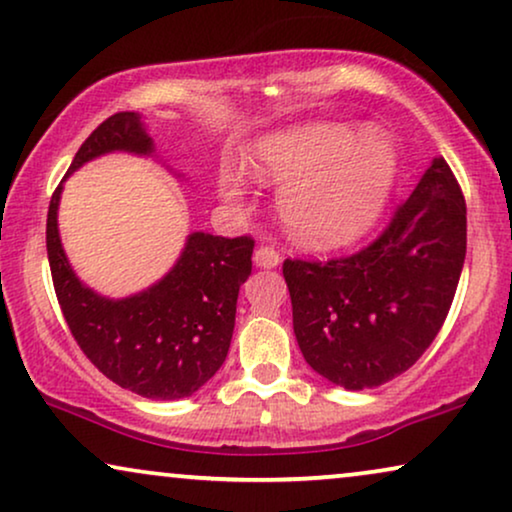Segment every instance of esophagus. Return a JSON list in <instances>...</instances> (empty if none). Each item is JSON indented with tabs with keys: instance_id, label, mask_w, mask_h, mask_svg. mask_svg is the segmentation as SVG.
I'll use <instances>...</instances> for the list:
<instances>
[{
	"instance_id": "esophagus-1",
	"label": "esophagus",
	"mask_w": 512,
	"mask_h": 512,
	"mask_svg": "<svg viewBox=\"0 0 512 512\" xmlns=\"http://www.w3.org/2000/svg\"><path fill=\"white\" fill-rule=\"evenodd\" d=\"M278 262H281V255H278V250L271 248V245H260V248L255 250V264L260 269H274L278 267Z\"/></svg>"
}]
</instances>
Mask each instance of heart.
I'll list each match as a JSON object with an SVG mask.
<instances>
[{"label":"heart","mask_w":512,"mask_h":512,"mask_svg":"<svg viewBox=\"0 0 512 512\" xmlns=\"http://www.w3.org/2000/svg\"><path fill=\"white\" fill-rule=\"evenodd\" d=\"M252 180L283 185L278 213L309 248L358 241L384 213L398 180V147L379 128L311 121L255 142L243 161ZM220 194L241 199L236 175H220Z\"/></svg>","instance_id":"b5f03b06"}]
</instances>
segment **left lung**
Here are the masks:
<instances>
[{
	"instance_id": "left-lung-1",
	"label": "left lung",
	"mask_w": 512,
	"mask_h": 512,
	"mask_svg": "<svg viewBox=\"0 0 512 512\" xmlns=\"http://www.w3.org/2000/svg\"><path fill=\"white\" fill-rule=\"evenodd\" d=\"M463 260L466 201L438 156L365 250L327 262H283L304 360L349 391L410 370L445 323Z\"/></svg>"
}]
</instances>
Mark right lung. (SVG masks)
<instances>
[{"label": "right lung", "instance_id": "add662e5", "mask_svg": "<svg viewBox=\"0 0 512 512\" xmlns=\"http://www.w3.org/2000/svg\"><path fill=\"white\" fill-rule=\"evenodd\" d=\"M109 152L154 156V140L138 112H119L102 121L74 154L63 182L84 163ZM63 182L51 196L46 252L72 337L86 358L121 388L152 400L189 398L227 358L238 290L252 271L255 241L194 231L161 281L131 297H102L79 281L60 243Z\"/></svg>", "mask_w": 512, "mask_h": 512}]
</instances>
